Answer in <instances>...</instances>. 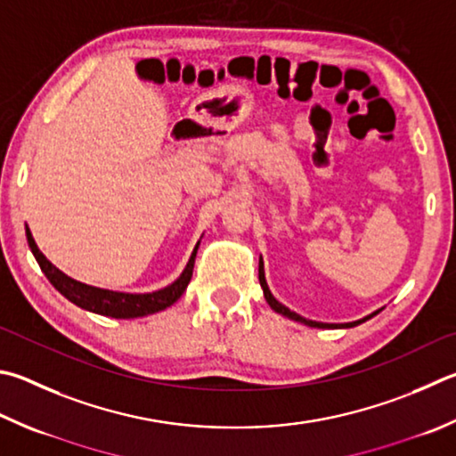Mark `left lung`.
<instances>
[{
  "label": "left lung",
  "mask_w": 456,
  "mask_h": 456,
  "mask_svg": "<svg viewBox=\"0 0 456 456\" xmlns=\"http://www.w3.org/2000/svg\"><path fill=\"white\" fill-rule=\"evenodd\" d=\"M259 283H261V289H263V295H265V301L269 303V307L275 311V313H279V314H283V317H287V319H291V321H297V322H303V325H307V327H317V329H351V327H357V325H361V322H365L367 319H370V317H375V314L380 311H375V313H370V314H367V317H362V319H359V321H353V322H321V321H311V319H305V317H301L299 313H295V311H291L289 307H285L283 303H279L275 297H273V293L269 291V285H267V279H265V269H263V263H261V259H259Z\"/></svg>",
  "instance_id": "obj_1"
}]
</instances>
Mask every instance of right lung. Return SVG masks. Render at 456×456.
<instances>
[{
    "mask_svg": "<svg viewBox=\"0 0 456 456\" xmlns=\"http://www.w3.org/2000/svg\"><path fill=\"white\" fill-rule=\"evenodd\" d=\"M26 237H28L29 249H31L33 256H36V261L39 263L41 271L45 273L49 283H52L57 291L65 297V299L71 301L73 305H77V307H81V309L103 314V317H113V319L147 317V314L159 313L163 309L171 307V305L185 293L189 281H191L195 255H197V249H200V243H201V241H197L183 273H181V275L173 281L171 285L157 289V291H153V293H123V291H110V289L86 285V283H81V281H76L69 275H65L63 271L57 269L55 265L39 251L36 239H33L28 225H26Z\"/></svg>",
    "mask_w": 456,
    "mask_h": 456,
    "instance_id": "right-lung-1",
    "label": "right lung"
}]
</instances>
